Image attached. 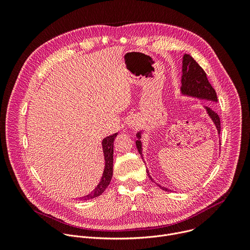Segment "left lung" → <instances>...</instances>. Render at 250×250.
<instances>
[{
	"instance_id": "8db88e82",
	"label": "left lung",
	"mask_w": 250,
	"mask_h": 250,
	"mask_svg": "<svg viewBox=\"0 0 250 250\" xmlns=\"http://www.w3.org/2000/svg\"><path fill=\"white\" fill-rule=\"evenodd\" d=\"M180 93L183 96L196 98L199 100H206V101H209V102H213V103L218 102L217 93H216L215 89L211 87L209 82L208 81L206 72L203 70V68L196 62V60H194V58L189 54H184L183 60H182V77H181ZM205 110H206L208 116L212 121V123L215 124L218 133L220 135L221 121H220L219 115L213 112L211 109H209L208 106H205ZM141 132H142V130H140L136 133L137 140L135 141V145H136L137 150H138L141 158L144 159V154H142V142L140 140L141 135H142ZM146 172H147L148 177L150 178V180L155 183L153 178L150 176L147 168H146ZM155 184L158 185L164 191L172 192L170 189L163 187L158 183H155Z\"/></svg>"
}]
</instances>
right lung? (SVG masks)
I'll use <instances>...</instances> for the list:
<instances>
[{
    "label": "right lung",
    "instance_id": "right-lung-1",
    "mask_svg": "<svg viewBox=\"0 0 250 250\" xmlns=\"http://www.w3.org/2000/svg\"><path fill=\"white\" fill-rule=\"evenodd\" d=\"M117 135H118V132L106 136L102 140V149H103V154L104 159V167L102 178L97 187L91 193H89L84 197L77 198L78 200L87 201V200H91L96 197H99L100 195L103 194V192L111 183L112 177H113V163H114V140Z\"/></svg>",
    "mask_w": 250,
    "mask_h": 250
}]
</instances>
